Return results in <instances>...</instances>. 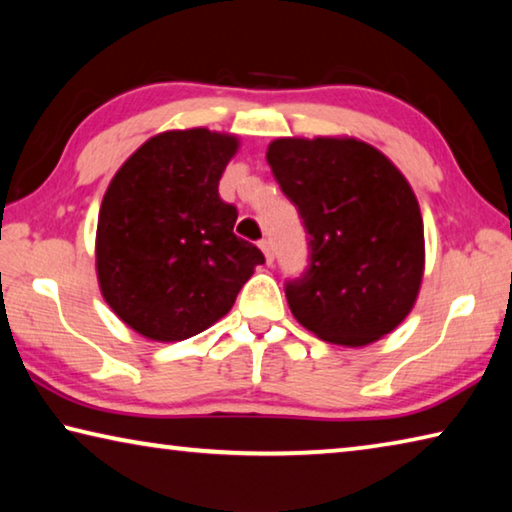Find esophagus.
I'll return each mask as SVG.
<instances>
[{
    "mask_svg": "<svg viewBox=\"0 0 512 512\" xmlns=\"http://www.w3.org/2000/svg\"><path fill=\"white\" fill-rule=\"evenodd\" d=\"M259 248H262L266 262L273 264V241L271 239H262V241H259Z\"/></svg>",
    "mask_w": 512,
    "mask_h": 512,
    "instance_id": "obj_1",
    "label": "esophagus"
}]
</instances>
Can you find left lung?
<instances>
[{"mask_svg":"<svg viewBox=\"0 0 512 512\" xmlns=\"http://www.w3.org/2000/svg\"><path fill=\"white\" fill-rule=\"evenodd\" d=\"M266 160L309 235L307 271L284 287L291 314L350 348L393 332L424 271L422 214L406 178L352 137H282Z\"/></svg>","mask_w":512,"mask_h":512,"instance_id":"left-lung-1","label":"left lung"}]
</instances>
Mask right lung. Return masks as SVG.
I'll use <instances>...</instances> for the list:
<instances>
[{"label": "right lung", "mask_w": 512, "mask_h": 512, "mask_svg": "<svg viewBox=\"0 0 512 512\" xmlns=\"http://www.w3.org/2000/svg\"><path fill=\"white\" fill-rule=\"evenodd\" d=\"M239 142L207 128L144 142L103 196L97 275L110 309L151 341H183L235 305L264 255L232 228L219 180Z\"/></svg>", "instance_id": "obj_1"}]
</instances>
